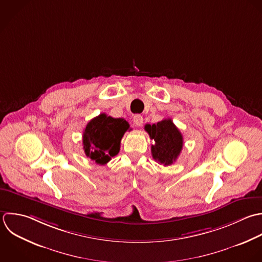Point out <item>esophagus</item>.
<instances>
[{"label":"esophagus","mask_w":262,"mask_h":262,"mask_svg":"<svg viewBox=\"0 0 262 262\" xmlns=\"http://www.w3.org/2000/svg\"><path fill=\"white\" fill-rule=\"evenodd\" d=\"M134 123L136 124V126H142L143 125V121H144V118L142 115L140 114H137L134 116Z\"/></svg>","instance_id":"esophagus-1"}]
</instances>
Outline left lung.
Instances as JSON below:
<instances>
[{
  "label": "left lung",
  "instance_id": "1",
  "mask_svg": "<svg viewBox=\"0 0 262 262\" xmlns=\"http://www.w3.org/2000/svg\"><path fill=\"white\" fill-rule=\"evenodd\" d=\"M145 130L155 142L151 146L153 158L165 166L172 164L184 145L183 136L172 120L168 118L154 124H146Z\"/></svg>",
  "mask_w": 262,
  "mask_h": 262
}]
</instances>
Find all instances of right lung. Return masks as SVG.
<instances>
[{
    "label": "right lung",
    "mask_w": 262,
    "mask_h": 262,
    "mask_svg": "<svg viewBox=\"0 0 262 262\" xmlns=\"http://www.w3.org/2000/svg\"><path fill=\"white\" fill-rule=\"evenodd\" d=\"M129 124L123 118H113L101 113L85 126L82 145L85 155L98 164H106L118 154L120 141Z\"/></svg>",
    "instance_id": "add662e5"
}]
</instances>
